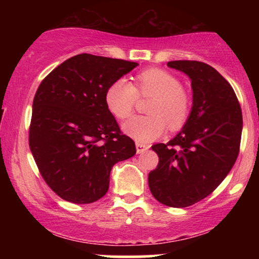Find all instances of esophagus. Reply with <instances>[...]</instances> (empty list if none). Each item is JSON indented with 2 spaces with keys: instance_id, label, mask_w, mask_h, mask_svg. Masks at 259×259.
Returning <instances> with one entry per match:
<instances>
[{
  "instance_id": "1",
  "label": "esophagus",
  "mask_w": 259,
  "mask_h": 259,
  "mask_svg": "<svg viewBox=\"0 0 259 259\" xmlns=\"http://www.w3.org/2000/svg\"><path fill=\"white\" fill-rule=\"evenodd\" d=\"M148 145H145V144H141V142H136V152L138 153H144L145 151L148 150Z\"/></svg>"
}]
</instances>
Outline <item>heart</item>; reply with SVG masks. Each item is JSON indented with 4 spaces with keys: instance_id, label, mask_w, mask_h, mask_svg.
I'll return each mask as SVG.
<instances>
[{
    "instance_id": "1",
    "label": "heart",
    "mask_w": 259,
    "mask_h": 259,
    "mask_svg": "<svg viewBox=\"0 0 259 259\" xmlns=\"http://www.w3.org/2000/svg\"><path fill=\"white\" fill-rule=\"evenodd\" d=\"M135 85L118 79L106 91V106L117 119L132 117L140 97H152L150 115H138L124 124V132L138 142H150L167 127L177 132L185 125L191 113V95L174 74L159 68H148L135 76Z\"/></svg>"
}]
</instances>
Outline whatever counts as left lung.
Listing matches in <instances>:
<instances>
[{"instance_id":"obj_1","label":"left lung","mask_w":259,"mask_h":259,"mask_svg":"<svg viewBox=\"0 0 259 259\" xmlns=\"http://www.w3.org/2000/svg\"><path fill=\"white\" fill-rule=\"evenodd\" d=\"M191 79L194 105L183 130L156 144L157 168L148 174L153 197L184 208L203 200L224 180L240 152L242 112L231 85L213 67L198 61L168 62Z\"/></svg>"}]
</instances>
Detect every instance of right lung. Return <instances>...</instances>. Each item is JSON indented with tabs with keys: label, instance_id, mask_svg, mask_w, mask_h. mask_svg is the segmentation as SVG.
Instances as JSON below:
<instances>
[{
	"label": "right lung",
	"instance_id": "add662e5",
	"mask_svg": "<svg viewBox=\"0 0 259 259\" xmlns=\"http://www.w3.org/2000/svg\"><path fill=\"white\" fill-rule=\"evenodd\" d=\"M136 65L81 53L55 68L37 88L29 146L41 177L63 200H100L108 191L113 165L136 153L105 100L109 85Z\"/></svg>",
	"mask_w": 259,
	"mask_h": 259
}]
</instances>
